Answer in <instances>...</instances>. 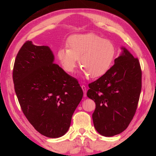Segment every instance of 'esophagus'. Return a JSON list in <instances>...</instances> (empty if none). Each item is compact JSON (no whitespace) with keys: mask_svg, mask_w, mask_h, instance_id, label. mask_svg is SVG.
Instances as JSON below:
<instances>
[{"mask_svg":"<svg viewBox=\"0 0 156 156\" xmlns=\"http://www.w3.org/2000/svg\"><path fill=\"white\" fill-rule=\"evenodd\" d=\"M82 90H83V92H84V97H86V96H87V87H86L85 86L82 85Z\"/></svg>","mask_w":156,"mask_h":156,"instance_id":"obj_1","label":"esophagus"}]
</instances>
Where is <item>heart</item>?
<instances>
[{
  "mask_svg": "<svg viewBox=\"0 0 156 156\" xmlns=\"http://www.w3.org/2000/svg\"><path fill=\"white\" fill-rule=\"evenodd\" d=\"M68 48L59 49L58 58L65 71L74 72L78 59L85 76L98 78L110 69L115 55L112 43L93 34H77L69 37Z\"/></svg>",
  "mask_w": 156,
  "mask_h": 156,
  "instance_id": "1",
  "label": "heart"
}]
</instances>
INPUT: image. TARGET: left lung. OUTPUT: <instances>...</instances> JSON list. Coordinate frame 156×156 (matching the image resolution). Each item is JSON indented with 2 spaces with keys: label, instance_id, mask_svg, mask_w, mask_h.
<instances>
[{
  "label": "left lung",
  "instance_id": "8db88e82",
  "mask_svg": "<svg viewBox=\"0 0 156 156\" xmlns=\"http://www.w3.org/2000/svg\"><path fill=\"white\" fill-rule=\"evenodd\" d=\"M105 74L89 84L87 97L93 100L94 126L98 133L112 137L127 128L136 111L141 90L137 58L125 47Z\"/></svg>",
  "mask_w": 156,
  "mask_h": 156
}]
</instances>
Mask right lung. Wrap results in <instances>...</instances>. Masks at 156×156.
Instances as JSON below:
<instances>
[{
	"label": "right lung",
	"instance_id": "obj_1",
	"mask_svg": "<svg viewBox=\"0 0 156 156\" xmlns=\"http://www.w3.org/2000/svg\"><path fill=\"white\" fill-rule=\"evenodd\" d=\"M48 46L26 41L15 61L12 78L23 113L39 133L49 138L66 133L83 97L76 78L54 64Z\"/></svg>",
	"mask_w": 156,
	"mask_h": 156
}]
</instances>
